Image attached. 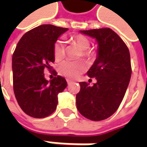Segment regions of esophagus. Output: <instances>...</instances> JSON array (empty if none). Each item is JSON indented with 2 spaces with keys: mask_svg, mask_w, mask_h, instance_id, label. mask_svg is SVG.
<instances>
[{
  "mask_svg": "<svg viewBox=\"0 0 147 147\" xmlns=\"http://www.w3.org/2000/svg\"><path fill=\"white\" fill-rule=\"evenodd\" d=\"M66 81H67V83H68V84H70L71 82H72V81H71L70 79H67Z\"/></svg>",
  "mask_w": 147,
  "mask_h": 147,
  "instance_id": "esophagus-1",
  "label": "esophagus"
}]
</instances>
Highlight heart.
Wrapping results in <instances>:
<instances>
[{
    "label": "heart",
    "instance_id": "heart-1",
    "mask_svg": "<svg viewBox=\"0 0 147 147\" xmlns=\"http://www.w3.org/2000/svg\"><path fill=\"white\" fill-rule=\"evenodd\" d=\"M71 42L82 50V54L80 55V56H82V58L87 59L88 61H91L95 58L94 51L89 49L91 42L88 37L78 34L72 37ZM53 55L55 59L57 61L64 59L65 55V42L62 39H58L54 43ZM85 69L86 66L82 61L74 62L69 60H65L60 63L58 67L59 74L69 78H75L83 73Z\"/></svg>",
    "mask_w": 147,
    "mask_h": 147
}]
</instances>
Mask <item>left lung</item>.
<instances>
[{
    "instance_id": "left-lung-1",
    "label": "left lung",
    "mask_w": 147,
    "mask_h": 147,
    "mask_svg": "<svg viewBox=\"0 0 147 147\" xmlns=\"http://www.w3.org/2000/svg\"><path fill=\"white\" fill-rule=\"evenodd\" d=\"M80 32L96 38L98 43L97 57L87 73L97 82L92 87L86 82H79L77 108L85 118L100 121L110 117L121 104L132 74L130 53L124 42L110 28Z\"/></svg>"
}]
</instances>
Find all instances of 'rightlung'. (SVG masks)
Segmentation results:
<instances>
[{"mask_svg":"<svg viewBox=\"0 0 147 147\" xmlns=\"http://www.w3.org/2000/svg\"><path fill=\"white\" fill-rule=\"evenodd\" d=\"M67 30L42 24L26 32L16 46L12 56L13 88L18 104L28 115L42 119L51 115L58 94L67 87L63 77L58 75L50 82L44 77L45 69L52 70L54 43Z\"/></svg>","mask_w":147,"mask_h":147,"instance_id":"obj_1","label":"right lung"}]
</instances>
